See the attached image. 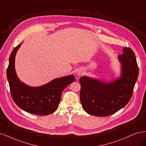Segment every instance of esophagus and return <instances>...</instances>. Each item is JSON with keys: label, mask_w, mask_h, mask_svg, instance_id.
<instances>
[{"label": "esophagus", "mask_w": 146, "mask_h": 146, "mask_svg": "<svg viewBox=\"0 0 146 146\" xmlns=\"http://www.w3.org/2000/svg\"><path fill=\"white\" fill-rule=\"evenodd\" d=\"M84 73V71L83 69H78L76 70V75L78 76H80Z\"/></svg>", "instance_id": "obj_1"}]
</instances>
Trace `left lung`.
Listing matches in <instances>:
<instances>
[{"label": "left lung", "instance_id": "obj_1", "mask_svg": "<svg viewBox=\"0 0 146 146\" xmlns=\"http://www.w3.org/2000/svg\"><path fill=\"white\" fill-rule=\"evenodd\" d=\"M118 59L122 72L116 80L105 83L86 76L79 80L80 102L88 114L100 117L111 115L130 101L139 74L135 54L130 48L123 47Z\"/></svg>", "mask_w": 146, "mask_h": 146}]
</instances>
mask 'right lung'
I'll return each instance as SVG.
<instances>
[{
  "mask_svg": "<svg viewBox=\"0 0 146 146\" xmlns=\"http://www.w3.org/2000/svg\"><path fill=\"white\" fill-rule=\"evenodd\" d=\"M21 44L12 51L9 58L7 76L13 100L24 111L39 116H46L55 111L64 88L76 80L73 75L55 78L46 85L32 87L20 81L15 70L16 54Z\"/></svg>",
  "mask_w": 146,
  "mask_h": 146,
  "instance_id": "obj_1",
  "label": "right lung"
}]
</instances>
